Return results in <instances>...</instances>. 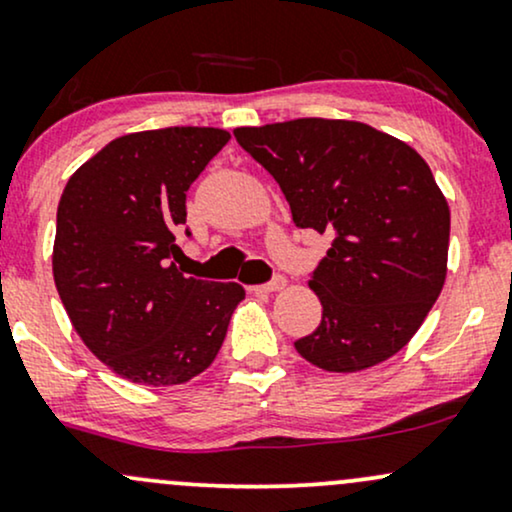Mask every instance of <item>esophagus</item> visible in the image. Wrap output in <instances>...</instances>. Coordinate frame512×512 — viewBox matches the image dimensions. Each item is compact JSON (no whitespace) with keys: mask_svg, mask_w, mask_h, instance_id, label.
I'll use <instances>...</instances> for the list:
<instances>
[{"mask_svg":"<svg viewBox=\"0 0 512 512\" xmlns=\"http://www.w3.org/2000/svg\"><path fill=\"white\" fill-rule=\"evenodd\" d=\"M287 285V280L282 278V275H275L273 280L270 282H266V285H261V287H256L258 292H278V290H282V287Z\"/></svg>","mask_w":512,"mask_h":512,"instance_id":"1","label":"esophagus"}]
</instances>
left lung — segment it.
I'll use <instances>...</instances> for the list:
<instances>
[{
  "mask_svg": "<svg viewBox=\"0 0 512 512\" xmlns=\"http://www.w3.org/2000/svg\"><path fill=\"white\" fill-rule=\"evenodd\" d=\"M234 138L280 184L294 225L333 234L309 282L321 323L297 352L338 374L400 352L446 282L450 210L422 155L347 119L242 126Z\"/></svg>",
  "mask_w": 512,
  "mask_h": 512,
  "instance_id": "8db88e82",
  "label": "left lung"
}]
</instances>
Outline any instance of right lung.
<instances>
[{
    "label": "right lung",
    "instance_id": "1",
    "mask_svg": "<svg viewBox=\"0 0 512 512\" xmlns=\"http://www.w3.org/2000/svg\"><path fill=\"white\" fill-rule=\"evenodd\" d=\"M227 141L213 126L126 134L64 186L54 285L88 350L126 381L177 386L206 371L244 299L237 282L184 278L172 263L186 191Z\"/></svg>",
    "mask_w": 512,
    "mask_h": 512
}]
</instances>
